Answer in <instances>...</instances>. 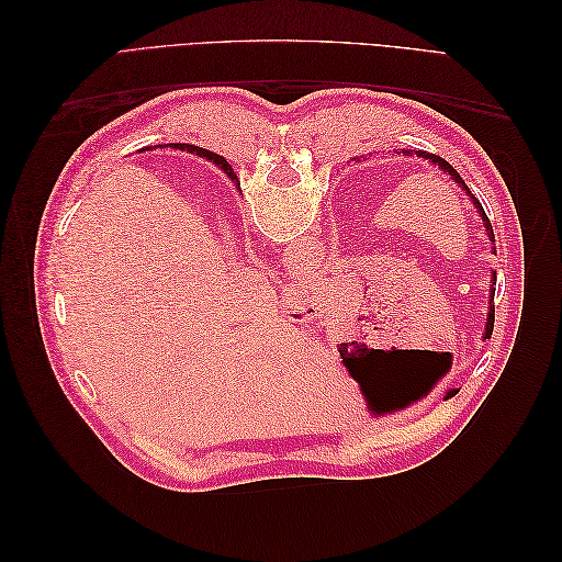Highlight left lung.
<instances>
[{
  "label": "left lung",
  "mask_w": 562,
  "mask_h": 562,
  "mask_svg": "<svg viewBox=\"0 0 562 562\" xmlns=\"http://www.w3.org/2000/svg\"><path fill=\"white\" fill-rule=\"evenodd\" d=\"M396 155H398V151H396ZM403 155H405V157H413V155H417L419 159H429V161H431V164H436L438 168H443V171H446V173H448V176H450V178H452L459 187H462V190L471 196L473 206H475V211H479V215H481V220H483V225H485L487 239H490V241H495V232H492V225H490V220H487V215H485V211H483V206H481V201L471 194V190L467 187V182L462 180V176H459L446 159H440L438 155H429V151H422V149H417V151H413V149H403ZM490 285H497V274H495V271H492V281H490ZM492 302H495V288H492V291H490V312H487V323H485V339L492 335V328H495V304H492ZM448 396H452V391H448Z\"/></svg>",
  "instance_id": "obj_1"
}]
</instances>
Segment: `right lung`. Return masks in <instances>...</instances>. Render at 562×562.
Masks as SVG:
<instances>
[{
  "label": "right lung",
  "instance_id": "1",
  "mask_svg": "<svg viewBox=\"0 0 562 562\" xmlns=\"http://www.w3.org/2000/svg\"><path fill=\"white\" fill-rule=\"evenodd\" d=\"M161 147V145H159ZM180 149H187V151H196V155L199 157H206V159H211L213 164H217L220 168H223V171L232 178V182H239V178H236V173L232 171V166L223 159V157H220V155H215V151H209V149H201V147H194V145H178ZM147 149V147H145Z\"/></svg>",
  "mask_w": 562,
  "mask_h": 562
}]
</instances>
